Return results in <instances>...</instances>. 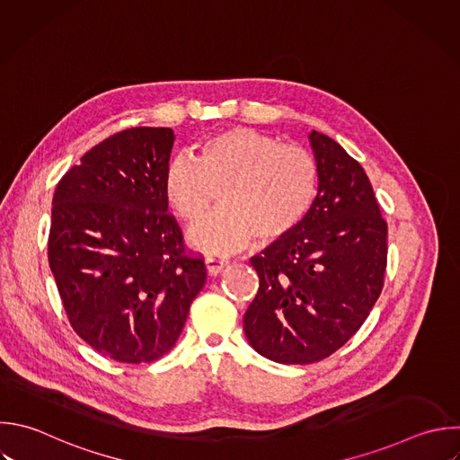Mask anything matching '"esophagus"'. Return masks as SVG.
Here are the masks:
<instances>
[{
    "mask_svg": "<svg viewBox=\"0 0 460 460\" xmlns=\"http://www.w3.org/2000/svg\"><path fill=\"white\" fill-rule=\"evenodd\" d=\"M228 264V259L226 257H221V255H208L205 259V268H207V273L208 275H217L223 271V268Z\"/></svg>",
    "mask_w": 460,
    "mask_h": 460,
    "instance_id": "1",
    "label": "esophagus"
}]
</instances>
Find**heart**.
I'll list each match as a JSON object with an SVG mask.
<instances>
[{"label":"heart","mask_w":460,"mask_h":460,"mask_svg":"<svg viewBox=\"0 0 460 460\" xmlns=\"http://www.w3.org/2000/svg\"><path fill=\"white\" fill-rule=\"evenodd\" d=\"M165 199L185 223L212 207L221 208L189 232V243L207 253L234 252L253 235L275 241L293 232L318 192L314 158L295 146L248 128L203 138L196 158L178 156L165 172Z\"/></svg>","instance_id":"1"}]
</instances>
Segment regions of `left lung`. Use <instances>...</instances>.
I'll use <instances>...</instances> for the list:
<instances>
[{
    "label": "left lung",
    "instance_id": "obj_1",
    "mask_svg": "<svg viewBox=\"0 0 460 460\" xmlns=\"http://www.w3.org/2000/svg\"><path fill=\"white\" fill-rule=\"evenodd\" d=\"M318 192L302 223L252 257L259 291L243 322L248 343L284 365L338 350L374 307L386 268V223L363 167L309 133Z\"/></svg>",
    "mask_w": 460,
    "mask_h": 460
}]
</instances>
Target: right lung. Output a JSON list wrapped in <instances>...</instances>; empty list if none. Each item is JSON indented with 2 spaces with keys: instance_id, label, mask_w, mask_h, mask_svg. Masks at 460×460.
I'll use <instances>...</instances> for the list:
<instances>
[{
  "instance_id": "right-lung-1",
  "label": "right lung",
  "mask_w": 460,
  "mask_h": 460,
  "mask_svg": "<svg viewBox=\"0 0 460 460\" xmlns=\"http://www.w3.org/2000/svg\"><path fill=\"white\" fill-rule=\"evenodd\" d=\"M169 128L120 131L74 165L52 199L49 262L75 332L102 356L149 363L172 349L205 286L167 214Z\"/></svg>"
}]
</instances>
